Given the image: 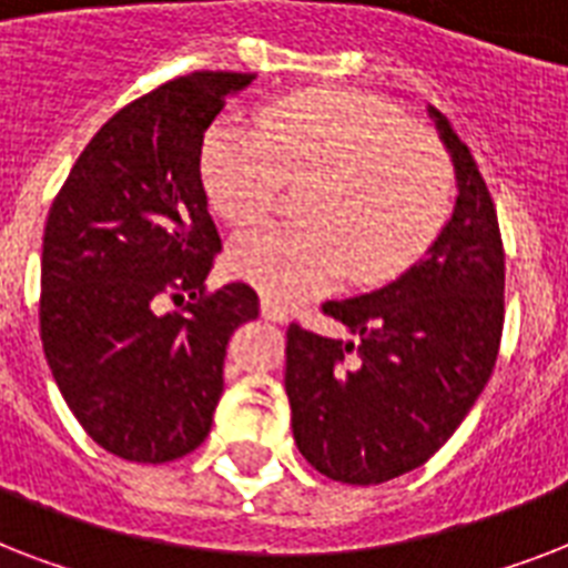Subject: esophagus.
<instances>
[{
    "label": "esophagus",
    "instance_id": "esophagus-1",
    "mask_svg": "<svg viewBox=\"0 0 568 568\" xmlns=\"http://www.w3.org/2000/svg\"><path fill=\"white\" fill-rule=\"evenodd\" d=\"M262 315H265L267 321H276V324H283V321L288 318V310H285L283 303L276 301V297L265 294V297H262Z\"/></svg>",
    "mask_w": 568,
    "mask_h": 568
}]
</instances>
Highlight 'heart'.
Masks as SVG:
<instances>
[{"mask_svg": "<svg viewBox=\"0 0 568 568\" xmlns=\"http://www.w3.org/2000/svg\"><path fill=\"white\" fill-rule=\"evenodd\" d=\"M200 171L214 212L235 226L265 221L285 182H306L301 223L262 226L232 247V267L283 301L342 274L354 285L386 283L418 258L454 209L445 146L356 91L292 97L262 111L258 129L214 123Z\"/></svg>", "mask_w": 568, "mask_h": 568, "instance_id": "heart-1", "label": "heart"}]
</instances>
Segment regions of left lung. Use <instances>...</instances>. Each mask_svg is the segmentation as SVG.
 Returning a JSON list of instances; mask_svg holds the SVG:
<instances>
[{
	"instance_id": "obj_1",
	"label": "left lung",
	"mask_w": 568,
	"mask_h": 568,
	"mask_svg": "<svg viewBox=\"0 0 568 568\" xmlns=\"http://www.w3.org/2000/svg\"><path fill=\"white\" fill-rule=\"evenodd\" d=\"M457 173V203L427 253L374 292L327 301L354 338L292 324L285 395L297 450L342 484L424 466L475 406L504 327V247L493 196L448 118L427 105Z\"/></svg>"
}]
</instances>
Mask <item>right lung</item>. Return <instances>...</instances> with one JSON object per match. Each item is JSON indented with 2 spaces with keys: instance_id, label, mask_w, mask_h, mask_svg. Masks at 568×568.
<instances>
[{
  "instance_id": "obj_1",
  "label": "right lung",
  "mask_w": 568,
  "mask_h": 568,
  "mask_svg": "<svg viewBox=\"0 0 568 568\" xmlns=\"http://www.w3.org/2000/svg\"><path fill=\"white\" fill-rule=\"evenodd\" d=\"M253 73H191L120 109L58 191L40 256V338L67 406L129 463H171L212 430L247 283L205 292L221 253L200 153ZM168 300H189L164 313Z\"/></svg>"
}]
</instances>
